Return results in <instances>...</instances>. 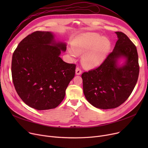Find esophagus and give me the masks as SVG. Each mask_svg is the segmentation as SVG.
Segmentation results:
<instances>
[{"label": "esophagus", "mask_w": 148, "mask_h": 148, "mask_svg": "<svg viewBox=\"0 0 148 148\" xmlns=\"http://www.w3.org/2000/svg\"><path fill=\"white\" fill-rule=\"evenodd\" d=\"M82 70L80 69V68H79V67L76 68V69H75V74L77 75H80V74H82Z\"/></svg>", "instance_id": "obj_1"}]
</instances>
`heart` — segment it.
<instances>
[{"label":"heart","instance_id":"heart-1","mask_svg":"<svg viewBox=\"0 0 148 148\" xmlns=\"http://www.w3.org/2000/svg\"><path fill=\"white\" fill-rule=\"evenodd\" d=\"M111 43L105 36L97 33H86L77 36L73 42V49L68 50L75 57L83 54V65L88 68H95L101 64L110 50Z\"/></svg>","mask_w":148,"mask_h":148}]
</instances>
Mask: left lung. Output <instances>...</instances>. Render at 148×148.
I'll return each instance as SVG.
<instances>
[{"label":"left lung","instance_id":"8db88e82","mask_svg":"<svg viewBox=\"0 0 148 148\" xmlns=\"http://www.w3.org/2000/svg\"><path fill=\"white\" fill-rule=\"evenodd\" d=\"M118 40L112 53L96 69L82 75L84 95L98 108L119 107L128 98L137 83L139 65L136 45L123 32H115ZM126 59L119 66L120 58Z\"/></svg>","mask_w":148,"mask_h":148}]
</instances>
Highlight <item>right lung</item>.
Wrapping results in <instances>:
<instances>
[{"mask_svg":"<svg viewBox=\"0 0 148 148\" xmlns=\"http://www.w3.org/2000/svg\"><path fill=\"white\" fill-rule=\"evenodd\" d=\"M66 45L51 32L36 31L18 44L12 59V81L26 104L38 110L58 107L75 75V65L60 57Z\"/></svg>","mask_w":148,"mask_h":148,"instance_id":"right-lung-1","label":"right lung"}]
</instances>
